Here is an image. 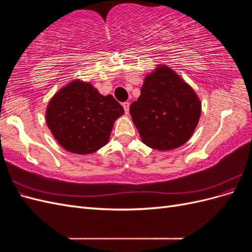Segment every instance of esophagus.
Here are the masks:
<instances>
[{
  "label": "esophagus",
  "mask_w": 252,
  "mask_h": 252,
  "mask_svg": "<svg viewBox=\"0 0 252 252\" xmlns=\"http://www.w3.org/2000/svg\"><path fill=\"white\" fill-rule=\"evenodd\" d=\"M129 106H130V103H129V102H124L123 103V107H124V110H125L126 114H128V112H129Z\"/></svg>",
  "instance_id": "obj_1"
}]
</instances>
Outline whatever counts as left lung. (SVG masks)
<instances>
[{"mask_svg":"<svg viewBox=\"0 0 252 252\" xmlns=\"http://www.w3.org/2000/svg\"><path fill=\"white\" fill-rule=\"evenodd\" d=\"M130 116L145 145L170 150L185 144L201 116V102L193 89L169 67L159 65L145 78Z\"/></svg>","mask_w":252,"mask_h":252,"instance_id":"obj_1","label":"left lung"}]
</instances>
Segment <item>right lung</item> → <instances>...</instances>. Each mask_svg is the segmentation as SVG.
<instances>
[{
    "label": "right lung",
    "instance_id": "obj_1",
    "mask_svg": "<svg viewBox=\"0 0 252 252\" xmlns=\"http://www.w3.org/2000/svg\"><path fill=\"white\" fill-rule=\"evenodd\" d=\"M123 113L111 94L104 96L90 83L75 80L53 95L46 123L64 149L88 155L108 143L114 121Z\"/></svg>",
    "mask_w": 252,
    "mask_h": 252
}]
</instances>
